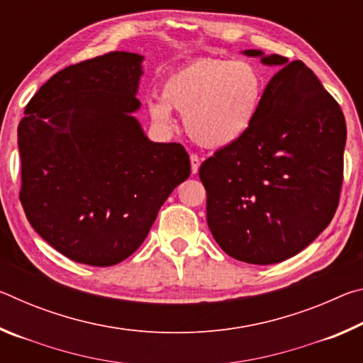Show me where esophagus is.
Returning <instances> with one entry per match:
<instances>
[{"instance_id":"obj_1","label":"esophagus","mask_w":363,"mask_h":363,"mask_svg":"<svg viewBox=\"0 0 363 363\" xmlns=\"http://www.w3.org/2000/svg\"><path fill=\"white\" fill-rule=\"evenodd\" d=\"M190 164H192V173H199L200 168V157L196 153H190Z\"/></svg>"}]
</instances>
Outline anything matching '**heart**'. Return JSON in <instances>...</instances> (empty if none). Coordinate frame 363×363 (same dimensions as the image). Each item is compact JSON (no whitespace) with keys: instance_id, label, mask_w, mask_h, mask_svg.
Segmentation results:
<instances>
[{"instance_id":"b5f03b06","label":"heart","mask_w":363,"mask_h":363,"mask_svg":"<svg viewBox=\"0 0 363 363\" xmlns=\"http://www.w3.org/2000/svg\"><path fill=\"white\" fill-rule=\"evenodd\" d=\"M264 75L250 60L200 57L168 75L164 102H150L152 120L173 125L171 108L184 113V126L196 144L223 149L253 125L264 94Z\"/></svg>"}]
</instances>
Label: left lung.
Returning a JSON list of instances; mask_svg holds the SVG:
<instances>
[{"label": "left lung", "mask_w": 363, "mask_h": 363, "mask_svg": "<svg viewBox=\"0 0 363 363\" xmlns=\"http://www.w3.org/2000/svg\"><path fill=\"white\" fill-rule=\"evenodd\" d=\"M261 56L257 49L245 51ZM266 86L253 125L201 163L206 220L227 255L275 264L298 255L333 219L342 186L346 120L333 96L301 60Z\"/></svg>", "instance_id": "8db88e82"}]
</instances>
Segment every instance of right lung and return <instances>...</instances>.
Listing matches in <instances>:
<instances>
[{
    "label": "right lung",
    "instance_id": "add662e5",
    "mask_svg": "<svg viewBox=\"0 0 363 363\" xmlns=\"http://www.w3.org/2000/svg\"><path fill=\"white\" fill-rule=\"evenodd\" d=\"M143 56L113 51L65 67L21 120V192L28 223L72 261L107 267L145 240L190 174L177 143H152L131 115Z\"/></svg>",
    "mask_w": 363,
    "mask_h": 363
}]
</instances>
